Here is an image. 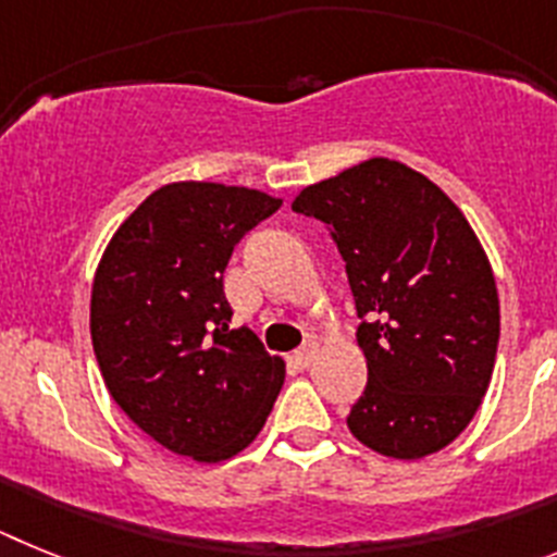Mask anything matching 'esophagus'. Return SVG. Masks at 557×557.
Here are the masks:
<instances>
[{"instance_id": "1", "label": "esophagus", "mask_w": 557, "mask_h": 557, "mask_svg": "<svg viewBox=\"0 0 557 557\" xmlns=\"http://www.w3.org/2000/svg\"><path fill=\"white\" fill-rule=\"evenodd\" d=\"M317 352H319L317 342H308V345H302L297 352H294V361H297L299 367H311L313 359H317Z\"/></svg>"}]
</instances>
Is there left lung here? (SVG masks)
Returning <instances> with one entry per match:
<instances>
[{
	"instance_id": "obj_1",
	"label": "left lung",
	"mask_w": 557,
	"mask_h": 557,
	"mask_svg": "<svg viewBox=\"0 0 557 557\" xmlns=\"http://www.w3.org/2000/svg\"><path fill=\"white\" fill-rule=\"evenodd\" d=\"M294 212L331 230L356 299L367 386L352 437L395 459L446 448L471 423L499 347V294L476 232L446 193L395 159L308 185Z\"/></svg>"
}]
</instances>
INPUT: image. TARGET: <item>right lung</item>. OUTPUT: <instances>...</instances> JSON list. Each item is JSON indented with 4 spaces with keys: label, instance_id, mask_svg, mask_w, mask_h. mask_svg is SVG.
<instances>
[{
    "label": "right lung",
    "instance_id": "right-lung-1",
    "mask_svg": "<svg viewBox=\"0 0 557 557\" xmlns=\"http://www.w3.org/2000/svg\"><path fill=\"white\" fill-rule=\"evenodd\" d=\"M283 198L173 182L117 226L91 283L89 331L111 398L159 446L221 462L258 437L285 361L230 327L224 269Z\"/></svg>",
    "mask_w": 557,
    "mask_h": 557
}]
</instances>
